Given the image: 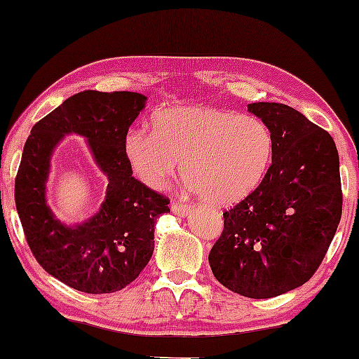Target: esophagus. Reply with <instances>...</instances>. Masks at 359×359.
<instances>
[{
	"label": "esophagus",
	"mask_w": 359,
	"mask_h": 359,
	"mask_svg": "<svg viewBox=\"0 0 359 359\" xmlns=\"http://www.w3.org/2000/svg\"><path fill=\"white\" fill-rule=\"evenodd\" d=\"M171 210H173V214L180 215V217H184V215H188L193 210V205L184 203H171Z\"/></svg>",
	"instance_id": "1"
}]
</instances>
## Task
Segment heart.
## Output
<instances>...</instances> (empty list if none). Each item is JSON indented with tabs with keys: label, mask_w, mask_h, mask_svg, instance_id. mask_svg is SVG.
I'll return each mask as SVG.
<instances>
[{
	"label": "heart",
	"mask_w": 359,
	"mask_h": 359,
	"mask_svg": "<svg viewBox=\"0 0 359 359\" xmlns=\"http://www.w3.org/2000/svg\"><path fill=\"white\" fill-rule=\"evenodd\" d=\"M151 127L154 134L127 130L122 151L135 178L155 191L166 188L181 161L186 188L210 204H233L262 183L273 158L271 130L255 116L173 106L156 111Z\"/></svg>",
	"instance_id": "b5f03b06"
}]
</instances>
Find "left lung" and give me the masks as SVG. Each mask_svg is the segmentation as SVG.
<instances>
[{
    "mask_svg": "<svg viewBox=\"0 0 359 359\" xmlns=\"http://www.w3.org/2000/svg\"><path fill=\"white\" fill-rule=\"evenodd\" d=\"M274 139L273 161L247 198L224 212L210 248L217 281L252 299L292 291L320 266L341 219L340 160L332 135L279 102H252Z\"/></svg>",
    "mask_w": 359,
    "mask_h": 359,
    "instance_id": "obj_1",
    "label": "left lung"
}]
</instances>
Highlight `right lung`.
Returning <instances> with one entry per match:
<instances>
[{
  "label": "right lung",
  "instance_id": "1",
  "mask_svg": "<svg viewBox=\"0 0 359 359\" xmlns=\"http://www.w3.org/2000/svg\"><path fill=\"white\" fill-rule=\"evenodd\" d=\"M145 101L132 91L76 93L39 121L24 145L14 199L27 245L48 274L76 291L116 292L134 281L154 253L156 219L170 212V199L135 180L122 151ZM68 133L86 137L108 176L102 209L73 228L53 218L45 201L51 151Z\"/></svg>",
  "mask_w": 359,
  "mask_h": 359
}]
</instances>
